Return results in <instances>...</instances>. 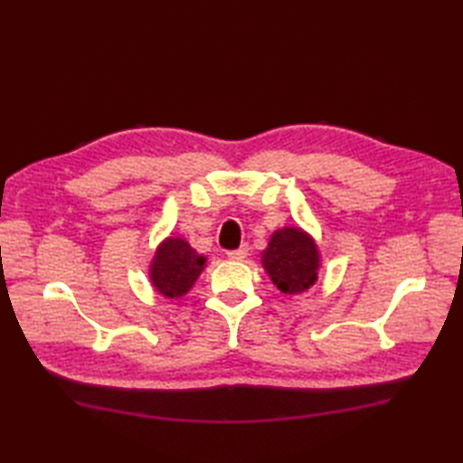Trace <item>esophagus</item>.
<instances>
[{
  "mask_svg": "<svg viewBox=\"0 0 463 463\" xmlns=\"http://www.w3.org/2000/svg\"><path fill=\"white\" fill-rule=\"evenodd\" d=\"M247 254H249V249L247 247H241L237 250L226 252V257H229L231 260H244V259H247Z\"/></svg>",
  "mask_w": 463,
  "mask_h": 463,
  "instance_id": "1",
  "label": "esophagus"
}]
</instances>
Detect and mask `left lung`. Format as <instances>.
Here are the masks:
<instances>
[{"label":"left lung","mask_w":463,"mask_h":463,"mask_svg":"<svg viewBox=\"0 0 463 463\" xmlns=\"http://www.w3.org/2000/svg\"><path fill=\"white\" fill-rule=\"evenodd\" d=\"M260 260L274 287L284 294L307 292L318 280V244L300 226H282L274 231Z\"/></svg>","instance_id":"obj_1"}]
</instances>
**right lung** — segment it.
Segmentation results:
<instances>
[{
	"label": "right lung",
	"instance_id": "1",
	"mask_svg": "<svg viewBox=\"0 0 463 463\" xmlns=\"http://www.w3.org/2000/svg\"><path fill=\"white\" fill-rule=\"evenodd\" d=\"M206 267V257L181 237H166L156 247L151 264V287L165 298H181L189 292Z\"/></svg>",
	"mask_w": 463,
	"mask_h": 463
}]
</instances>
